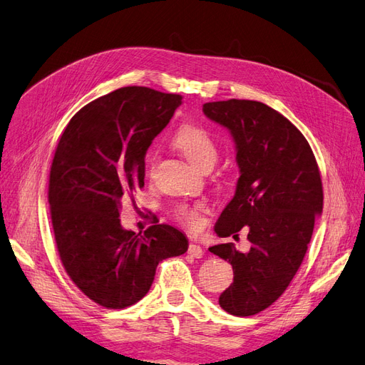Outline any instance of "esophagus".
I'll use <instances>...</instances> for the list:
<instances>
[{
	"label": "esophagus",
	"mask_w": 365,
	"mask_h": 365,
	"mask_svg": "<svg viewBox=\"0 0 365 365\" xmlns=\"http://www.w3.org/2000/svg\"><path fill=\"white\" fill-rule=\"evenodd\" d=\"M189 254H190L192 257H195V259H201V257L204 256V251H202V248H201L200 245L190 244V247H189Z\"/></svg>",
	"instance_id": "obj_1"
}]
</instances>
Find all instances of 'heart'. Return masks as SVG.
Masks as SVG:
<instances>
[{"mask_svg":"<svg viewBox=\"0 0 365 365\" xmlns=\"http://www.w3.org/2000/svg\"><path fill=\"white\" fill-rule=\"evenodd\" d=\"M175 146L182 153L184 158L197 169L207 164L213 165L217 158L215 140L210 137L207 130L196 126L182 128L175 137ZM205 210V204L201 202L195 205H180L175 210V216L185 227L196 230L202 225V213Z\"/></svg>","mask_w":365,"mask_h":365,"instance_id":"1","label":"heart"}]
</instances>
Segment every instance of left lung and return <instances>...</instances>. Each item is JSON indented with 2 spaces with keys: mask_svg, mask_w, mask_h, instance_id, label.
I'll use <instances>...</instances> for the list:
<instances>
[{
  "mask_svg": "<svg viewBox=\"0 0 365 365\" xmlns=\"http://www.w3.org/2000/svg\"><path fill=\"white\" fill-rule=\"evenodd\" d=\"M202 111L228 129L240 173L215 233L237 237L245 227L251 244L247 252L233 244L210 248L235 274L219 304L231 315H256L277 300L300 268L323 213L322 176L302 132L268 105L231 98L205 103Z\"/></svg>",
  "mask_w": 365,
  "mask_h": 365,
  "instance_id": "8db88e82",
  "label": "left lung"
}]
</instances>
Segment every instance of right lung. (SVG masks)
Listing matches in <instances>:
<instances>
[{
    "label": "right lung",
    "mask_w": 365,
    "mask_h": 365,
    "mask_svg": "<svg viewBox=\"0 0 365 365\" xmlns=\"http://www.w3.org/2000/svg\"><path fill=\"white\" fill-rule=\"evenodd\" d=\"M181 98L145 86L120 88L83 106L59 140L48 185L54 239L70 279L103 307L140 302L158 263L189 248L172 225L135 235L120 222L121 200L145 185L146 152Z\"/></svg>",
    "instance_id": "obj_1"
}]
</instances>
